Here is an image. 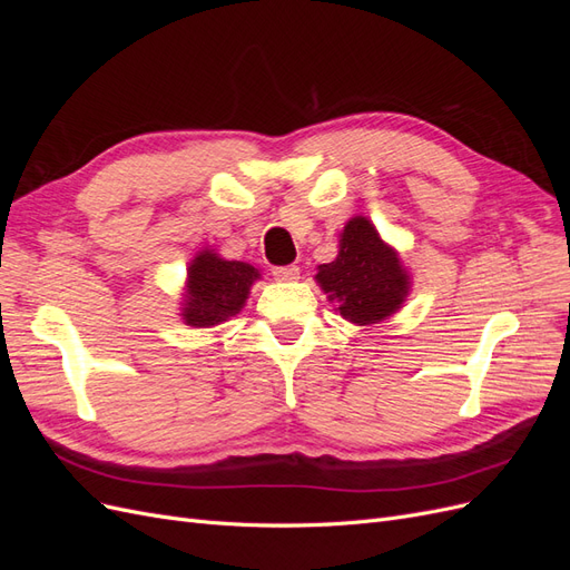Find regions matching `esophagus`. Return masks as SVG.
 Returning a JSON list of instances; mask_svg holds the SVG:
<instances>
[{"instance_id":"1","label":"esophagus","mask_w":570,"mask_h":570,"mask_svg":"<svg viewBox=\"0 0 570 570\" xmlns=\"http://www.w3.org/2000/svg\"><path fill=\"white\" fill-rule=\"evenodd\" d=\"M271 273H273L275 281H283V283H289V281H297L299 278V268L297 266H275Z\"/></svg>"}]
</instances>
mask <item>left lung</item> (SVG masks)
I'll return each instance as SVG.
<instances>
[{"mask_svg": "<svg viewBox=\"0 0 570 570\" xmlns=\"http://www.w3.org/2000/svg\"><path fill=\"white\" fill-rule=\"evenodd\" d=\"M316 283L337 304L335 312L356 325H371L400 312L411 287L400 254L383 243L366 216L347 220L335 262L318 266Z\"/></svg>", "mask_w": 570, "mask_h": 570, "instance_id": "8db88e82", "label": "left lung"}]
</instances>
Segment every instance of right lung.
Listing matches in <instances>:
<instances>
[{
  "label": "right lung",
  "mask_w": 570,
  "mask_h": 570,
  "mask_svg": "<svg viewBox=\"0 0 570 570\" xmlns=\"http://www.w3.org/2000/svg\"><path fill=\"white\" fill-rule=\"evenodd\" d=\"M262 278L245 262H228L214 249H202L187 268L183 321L193 327H212L243 312L249 287Z\"/></svg>",
  "instance_id": "1"
}]
</instances>
